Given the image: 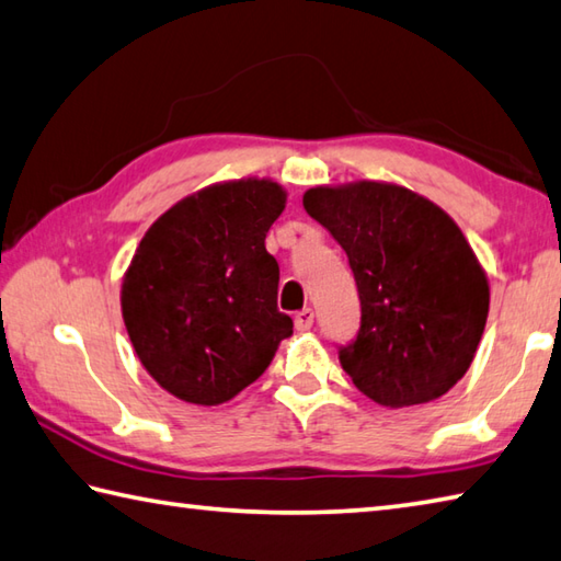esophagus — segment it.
Here are the masks:
<instances>
[{
  "mask_svg": "<svg viewBox=\"0 0 561 561\" xmlns=\"http://www.w3.org/2000/svg\"><path fill=\"white\" fill-rule=\"evenodd\" d=\"M312 322H314V312L312 310H302V312L295 314V330H298V332H308L310 327H312Z\"/></svg>",
  "mask_w": 561,
  "mask_h": 561,
  "instance_id": "obj_1",
  "label": "esophagus"
}]
</instances>
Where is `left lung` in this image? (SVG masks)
Wrapping results in <instances>:
<instances>
[{
	"label": "left lung",
	"instance_id": "8db88e82",
	"mask_svg": "<svg viewBox=\"0 0 561 561\" xmlns=\"http://www.w3.org/2000/svg\"><path fill=\"white\" fill-rule=\"evenodd\" d=\"M302 207L330 231L362 300L342 368L383 408L432 403L463 378L481 342L491 288L445 209L398 183L317 185Z\"/></svg>",
	"mask_w": 561,
	"mask_h": 561
}]
</instances>
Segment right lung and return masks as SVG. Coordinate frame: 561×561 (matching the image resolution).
<instances>
[{"mask_svg": "<svg viewBox=\"0 0 561 561\" xmlns=\"http://www.w3.org/2000/svg\"><path fill=\"white\" fill-rule=\"evenodd\" d=\"M285 203L271 178L207 185L165 209L136 247L122 317L146 371L178 400L227 403L293 334L278 312V263L266 251Z\"/></svg>", "mask_w": 561, "mask_h": 561, "instance_id": "1", "label": "right lung"}]
</instances>
